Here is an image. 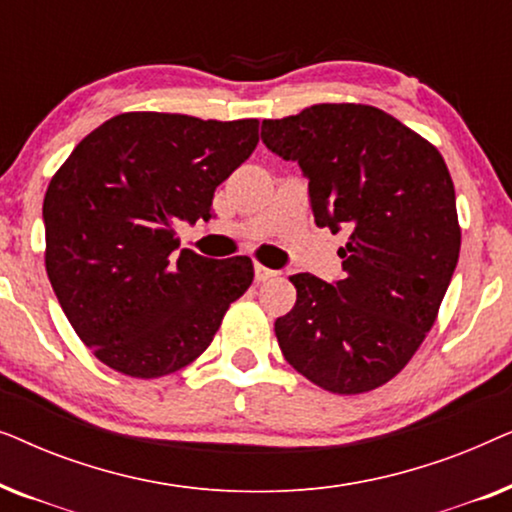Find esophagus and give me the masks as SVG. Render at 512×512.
Returning <instances> with one entry per match:
<instances>
[{
	"mask_svg": "<svg viewBox=\"0 0 512 512\" xmlns=\"http://www.w3.org/2000/svg\"><path fill=\"white\" fill-rule=\"evenodd\" d=\"M275 275H277L275 270L265 268V265H261V263H254V277H256V282H268V279H272Z\"/></svg>",
	"mask_w": 512,
	"mask_h": 512,
	"instance_id": "1",
	"label": "esophagus"
}]
</instances>
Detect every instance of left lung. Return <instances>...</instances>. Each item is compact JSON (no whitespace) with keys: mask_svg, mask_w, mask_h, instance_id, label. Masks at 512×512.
I'll return each instance as SVG.
<instances>
[{"mask_svg":"<svg viewBox=\"0 0 512 512\" xmlns=\"http://www.w3.org/2000/svg\"><path fill=\"white\" fill-rule=\"evenodd\" d=\"M261 139L303 170L314 223L347 230L342 279L300 272L275 321L284 359L317 387L363 394L401 373L436 321L459 261L454 184L443 156L368 104H314L263 121Z\"/></svg>","mask_w":512,"mask_h":512,"instance_id":"8db88e82","label":"left lung"}]
</instances>
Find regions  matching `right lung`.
Listing matches in <instances>:
<instances>
[{"mask_svg":"<svg viewBox=\"0 0 512 512\" xmlns=\"http://www.w3.org/2000/svg\"><path fill=\"white\" fill-rule=\"evenodd\" d=\"M258 144V121L130 111L81 139L44 198L46 272L79 338L130 377L170 375L205 352L254 279L247 256L179 249L181 221Z\"/></svg>","mask_w":512,"mask_h":512,"instance_id":"right-lung-1","label":"right lung"}]
</instances>
